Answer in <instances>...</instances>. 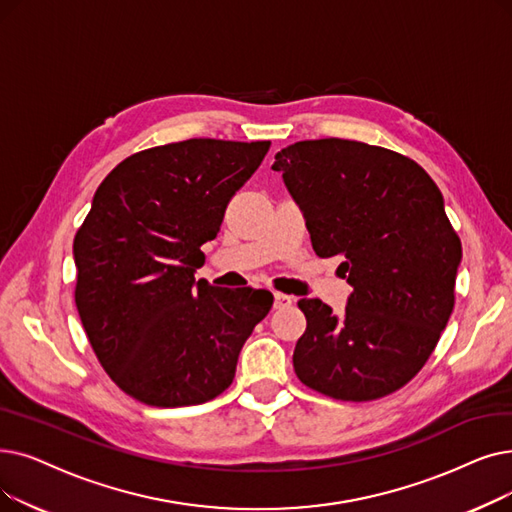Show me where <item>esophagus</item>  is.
<instances>
[{
    "mask_svg": "<svg viewBox=\"0 0 512 512\" xmlns=\"http://www.w3.org/2000/svg\"><path fill=\"white\" fill-rule=\"evenodd\" d=\"M293 303V297L291 295H284V293H274V307L276 309H282V307H288Z\"/></svg>",
    "mask_w": 512,
    "mask_h": 512,
    "instance_id": "34e87169",
    "label": "esophagus"
}]
</instances>
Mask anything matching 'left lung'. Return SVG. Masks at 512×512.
I'll return each instance as SVG.
<instances>
[{
    "label": "left lung",
    "instance_id": "obj_1",
    "mask_svg": "<svg viewBox=\"0 0 512 512\" xmlns=\"http://www.w3.org/2000/svg\"><path fill=\"white\" fill-rule=\"evenodd\" d=\"M318 257L341 255L353 286L343 316L301 299L299 381L341 402H372L410 383L454 309L462 244L429 173L355 140H303L276 154Z\"/></svg>",
    "mask_w": 512,
    "mask_h": 512
}]
</instances>
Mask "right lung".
Returning <instances> with one entry per match:
<instances>
[{
	"label": "right lung",
	"instance_id": "add662e5",
	"mask_svg": "<svg viewBox=\"0 0 512 512\" xmlns=\"http://www.w3.org/2000/svg\"><path fill=\"white\" fill-rule=\"evenodd\" d=\"M270 142L192 138L110 171L75 234V303L98 362L142 404L180 408L224 393L272 293L194 282L207 240Z\"/></svg>",
	"mask_w": 512,
	"mask_h": 512
}]
</instances>
